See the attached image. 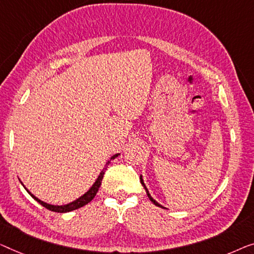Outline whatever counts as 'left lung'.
<instances>
[{"label": "left lung", "instance_id": "left-lung-1", "mask_svg": "<svg viewBox=\"0 0 254 254\" xmlns=\"http://www.w3.org/2000/svg\"><path fill=\"white\" fill-rule=\"evenodd\" d=\"M140 183H141V185L143 186V188H145V190H146V194H147V196H148V198L151 200V202H153V204H155V205L156 206H158V207H162V209H165V207L163 206V205H161L160 203H157L156 200H155L153 197H151V195L149 194V191H148V189H147V187H146V185H145V183H143V179H142V176H140Z\"/></svg>", "mask_w": 254, "mask_h": 254}]
</instances>
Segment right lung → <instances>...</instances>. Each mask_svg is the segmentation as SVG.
I'll list each match as a JSON object with an SVG mask.
<instances>
[{
    "instance_id": "obj_1",
    "label": "right lung",
    "mask_w": 254,
    "mask_h": 254,
    "mask_svg": "<svg viewBox=\"0 0 254 254\" xmlns=\"http://www.w3.org/2000/svg\"><path fill=\"white\" fill-rule=\"evenodd\" d=\"M120 154H115V155H113V156L109 158V160L106 162V165H105V168L101 170V172L99 173V176H98V178H97V180L94 181V184L92 185V186L90 187V189L88 191L85 192V194H83L81 197H78V198H76L75 200H73V202H70V203H68V204H65V205H52V204H49V203H45V202H43V200H41L40 198H37L36 196H34L32 192H30L27 188H26L24 185H22V183H21V185L22 186L25 187V189L26 190H27V192L28 194L32 196V197L36 200V202H39L41 205H43L44 207H47L48 210H50V211H54V212H58V213H66V212H70V211H73V210H76V209H79V207H82V206H84V205H86V204L88 203H90L91 200H92L93 198H94V196L97 195V192H98V190H99V187H100V185H101V181H103V178H104V175H105V171L107 169V165H109V163H111V161L112 160H114V158H116L117 156H119Z\"/></svg>"
}]
</instances>
